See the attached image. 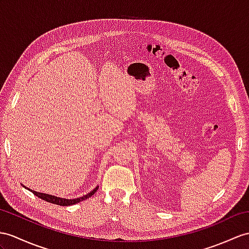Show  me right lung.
Masks as SVG:
<instances>
[{"label": "right lung", "mask_w": 249, "mask_h": 249, "mask_svg": "<svg viewBox=\"0 0 249 249\" xmlns=\"http://www.w3.org/2000/svg\"><path fill=\"white\" fill-rule=\"evenodd\" d=\"M25 187V186H23ZM26 188V187H25ZM27 189L29 191H32L34 195L36 196H38L40 198L43 199V201H46V202H50V203H53V204H56V205H60V206H71V205H75L79 202H82L84 201V199H87L89 197H90L92 196H94V193L98 190V186H97L95 189H93L92 191H90L89 193H88L87 196H83L81 197H78V198H63V197H57L54 196H51V195H46V193H41V192H37V191H34L32 189H29V188H27Z\"/></svg>", "instance_id": "1"}]
</instances>
